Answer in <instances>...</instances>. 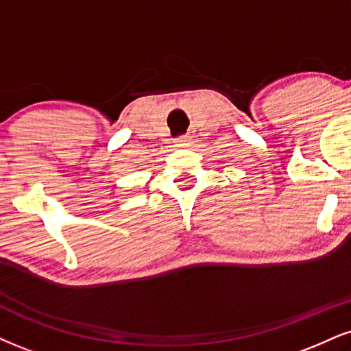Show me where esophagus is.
Instances as JSON below:
<instances>
[{
    "mask_svg": "<svg viewBox=\"0 0 351 351\" xmlns=\"http://www.w3.org/2000/svg\"><path fill=\"white\" fill-rule=\"evenodd\" d=\"M188 142H189L188 135H181V137H178L175 141V145L176 147H184V145H188Z\"/></svg>",
    "mask_w": 351,
    "mask_h": 351,
    "instance_id": "34e87169",
    "label": "esophagus"
}]
</instances>
